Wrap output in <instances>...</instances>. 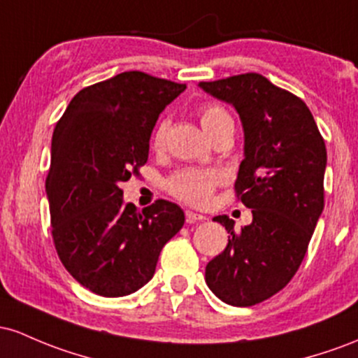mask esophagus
Instances as JSON below:
<instances>
[{"mask_svg": "<svg viewBox=\"0 0 358 358\" xmlns=\"http://www.w3.org/2000/svg\"><path fill=\"white\" fill-rule=\"evenodd\" d=\"M184 215H186V222L187 223H198V222H203V220H206V216L199 215V213L189 211V210H186V213H184Z\"/></svg>", "mask_w": 358, "mask_h": 358, "instance_id": "obj_1", "label": "esophagus"}]
</instances>
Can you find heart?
Masks as SVG:
<instances>
[{"label": "heart", "mask_w": 358, "mask_h": 358, "mask_svg": "<svg viewBox=\"0 0 358 358\" xmlns=\"http://www.w3.org/2000/svg\"><path fill=\"white\" fill-rule=\"evenodd\" d=\"M198 118L203 130L208 135H213L223 127H233V118L228 113L227 108L220 103H204L198 110ZM167 122L162 120L154 131L155 148H160L166 142ZM224 176L218 169H199V167H186L174 172L164 180V187L171 196L178 198L184 203L192 204V206H204L210 203L213 192L218 186H222Z\"/></svg>", "instance_id": "heart-1"}]
</instances>
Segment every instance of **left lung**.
Wrapping results in <instances>:
<instances>
[{"mask_svg":"<svg viewBox=\"0 0 358 358\" xmlns=\"http://www.w3.org/2000/svg\"><path fill=\"white\" fill-rule=\"evenodd\" d=\"M231 103L245 131V159L236 199L254 220L240 231L227 215L215 216L227 248L206 266L208 287L231 306H254L294 277L324 206L327 147L303 99L257 72L199 83Z\"/></svg>","mask_w":358,"mask_h":358,"instance_id":"8db88e82","label":"left lung"}]
</instances>
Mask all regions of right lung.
Wrapping results in <instances>:
<instances>
[{"label":"right lung","instance_id":"obj_1","mask_svg":"<svg viewBox=\"0 0 358 358\" xmlns=\"http://www.w3.org/2000/svg\"><path fill=\"white\" fill-rule=\"evenodd\" d=\"M186 84L127 71L84 87L52 135L45 180L52 240L69 274L94 294L118 298L145 286L160 250L184 224L178 204L123 206L120 184L140 174L160 111Z\"/></svg>","mask_w":358,"mask_h":358}]
</instances>
